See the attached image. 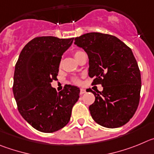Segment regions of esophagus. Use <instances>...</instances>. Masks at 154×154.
<instances>
[{
  "label": "esophagus",
  "mask_w": 154,
  "mask_h": 154,
  "mask_svg": "<svg viewBox=\"0 0 154 154\" xmlns=\"http://www.w3.org/2000/svg\"><path fill=\"white\" fill-rule=\"evenodd\" d=\"M85 93H86V90L85 89H83V88H81V89H80V94H81V95H82V94H85Z\"/></svg>",
  "instance_id": "obj_1"
}]
</instances>
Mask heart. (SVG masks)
I'll list each match as a JSON object with an SVG mask.
<instances>
[{
  "mask_svg": "<svg viewBox=\"0 0 154 154\" xmlns=\"http://www.w3.org/2000/svg\"><path fill=\"white\" fill-rule=\"evenodd\" d=\"M81 53H83L82 51H74V53H73V54H74V57H75V59H77V57H78L79 55H80ZM60 67H61V62H60ZM74 82L75 83V84H80V80H78V79H74Z\"/></svg>",
  "mask_w": 154,
  "mask_h": 154,
  "instance_id": "b5f03b06",
  "label": "heart"
}]
</instances>
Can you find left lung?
<instances>
[{
  "mask_svg": "<svg viewBox=\"0 0 154 154\" xmlns=\"http://www.w3.org/2000/svg\"><path fill=\"white\" fill-rule=\"evenodd\" d=\"M74 44L88 55L93 84L103 87L99 93L90 89L95 96L89 106L91 117L104 127H122L132 118L140 101V71L132 51L117 37L97 32L76 37Z\"/></svg>",
  "mask_w": 154,
  "mask_h": 154,
  "instance_id": "1",
  "label": "left lung"
}]
</instances>
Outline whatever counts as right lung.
I'll return each mask as SVG.
<instances>
[{
	"label": "right lung",
	"instance_id": "1",
	"mask_svg": "<svg viewBox=\"0 0 154 154\" xmlns=\"http://www.w3.org/2000/svg\"><path fill=\"white\" fill-rule=\"evenodd\" d=\"M74 37H35L27 43L15 65L13 93L19 113L34 129L43 133L59 131L68 124L80 89L65 85L59 93L51 87L56 80L63 54Z\"/></svg>",
	"mask_w": 154,
	"mask_h": 154
}]
</instances>
